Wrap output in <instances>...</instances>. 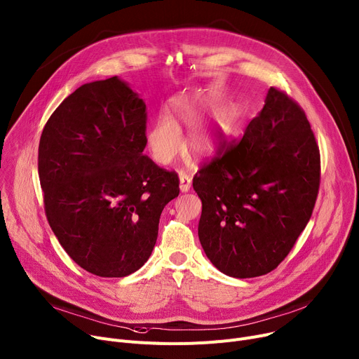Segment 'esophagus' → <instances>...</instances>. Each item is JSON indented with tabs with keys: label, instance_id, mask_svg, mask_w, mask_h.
<instances>
[{
	"label": "esophagus",
	"instance_id": "esophagus-1",
	"mask_svg": "<svg viewBox=\"0 0 359 359\" xmlns=\"http://www.w3.org/2000/svg\"><path fill=\"white\" fill-rule=\"evenodd\" d=\"M179 182H180V192H187L190 190V186H192V179H190L189 175H186L184 172H182L179 175Z\"/></svg>",
	"mask_w": 359,
	"mask_h": 359
}]
</instances>
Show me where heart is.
<instances>
[{"instance_id":"heart-1","label":"heart","mask_w":359,"mask_h":359,"mask_svg":"<svg viewBox=\"0 0 359 359\" xmlns=\"http://www.w3.org/2000/svg\"><path fill=\"white\" fill-rule=\"evenodd\" d=\"M217 102V98L203 93H182L172 98L167 104V116H158L147 131V146L153 158L160 164H169L180 151V131L196 126L205 112ZM233 118L235 108L232 105H219L208 124L196 127L186 137V153L194 158L209 156Z\"/></svg>"}]
</instances>
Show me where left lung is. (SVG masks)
<instances>
[{"label":"left lung","mask_w":359,"mask_h":359,"mask_svg":"<svg viewBox=\"0 0 359 359\" xmlns=\"http://www.w3.org/2000/svg\"><path fill=\"white\" fill-rule=\"evenodd\" d=\"M224 151L194 177L202 201L199 240L224 274L264 276L312 217L320 183L316 138L297 102L270 88L244 137Z\"/></svg>","instance_id":"8db88e82"}]
</instances>
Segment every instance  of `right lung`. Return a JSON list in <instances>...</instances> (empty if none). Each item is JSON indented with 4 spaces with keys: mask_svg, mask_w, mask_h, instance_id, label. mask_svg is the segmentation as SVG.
I'll return each instance as SVG.
<instances>
[{
    "mask_svg": "<svg viewBox=\"0 0 359 359\" xmlns=\"http://www.w3.org/2000/svg\"><path fill=\"white\" fill-rule=\"evenodd\" d=\"M146 104L116 76L85 83L56 108L39 144L47 221L83 270L126 277L144 266L179 177L142 154Z\"/></svg>",
    "mask_w": 359,
    "mask_h": 359,
    "instance_id": "1",
    "label": "right lung"
}]
</instances>
